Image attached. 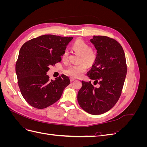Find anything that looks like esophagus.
<instances>
[{
    "label": "esophagus",
    "instance_id": "1",
    "mask_svg": "<svg viewBox=\"0 0 147 147\" xmlns=\"http://www.w3.org/2000/svg\"><path fill=\"white\" fill-rule=\"evenodd\" d=\"M75 80V78H73V77H70V80L71 82H74V81Z\"/></svg>",
    "mask_w": 147,
    "mask_h": 147
}]
</instances>
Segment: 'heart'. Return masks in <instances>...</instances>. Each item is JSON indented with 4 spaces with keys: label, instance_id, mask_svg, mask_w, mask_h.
Here are the masks:
<instances>
[{
    "label": "heart",
    "instance_id": "1",
    "mask_svg": "<svg viewBox=\"0 0 147 147\" xmlns=\"http://www.w3.org/2000/svg\"><path fill=\"white\" fill-rule=\"evenodd\" d=\"M73 50L80 55L77 65H71L65 70L66 74L72 77H79L85 72L88 66L94 64L97 58V52L93 48H90L88 44L82 40L78 39L72 46ZM69 59V53L65 50L62 55V60L67 62Z\"/></svg>",
    "mask_w": 147,
    "mask_h": 147
}]
</instances>
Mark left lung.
<instances>
[{"instance_id":"8db88e82","label":"left lung","mask_w":147,"mask_h":147,"mask_svg":"<svg viewBox=\"0 0 147 147\" xmlns=\"http://www.w3.org/2000/svg\"><path fill=\"white\" fill-rule=\"evenodd\" d=\"M91 42L97 50V58L87 75L99 87H94L91 82L82 81L77 100L85 112L100 115L110 110L118 102L126 76L127 65L123 48L116 40L94 35Z\"/></svg>"}]
</instances>
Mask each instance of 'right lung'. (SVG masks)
<instances>
[{
    "mask_svg": "<svg viewBox=\"0 0 147 147\" xmlns=\"http://www.w3.org/2000/svg\"><path fill=\"white\" fill-rule=\"evenodd\" d=\"M73 37L43 35L24 43L16 63L18 83L22 96L34 108L43 109L58 100L69 78L63 74L50 80L49 67L61 61L62 55Z\"/></svg>",
    "mask_w": 147,
    "mask_h": 147,
    "instance_id": "1",
    "label": "right lung"
}]
</instances>
